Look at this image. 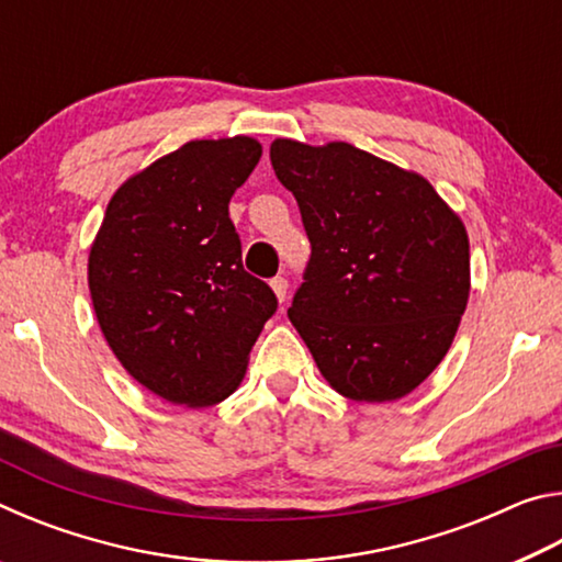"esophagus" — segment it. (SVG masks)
Listing matches in <instances>:
<instances>
[{
  "label": "esophagus",
  "instance_id": "34e87169",
  "mask_svg": "<svg viewBox=\"0 0 562 562\" xmlns=\"http://www.w3.org/2000/svg\"><path fill=\"white\" fill-rule=\"evenodd\" d=\"M270 288L274 290V294H278L280 302L288 300V290H290L288 280H284V278H272V280H270Z\"/></svg>",
  "mask_w": 562,
  "mask_h": 562
}]
</instances>
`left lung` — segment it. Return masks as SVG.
I'll list each match as a JSON object with an SVG mask.
<instances>
[{"label": "left lung", "mask_w": 562, "mask_h": 562, "mask_svg": "<svg viewBox=\"0 0 562 562\" xmlns=\"http://www.w3.org/2000/svg\"><path fill=\"white\" fill-rule=\"evenodd\" d=\"M270 160L312 255L290 322L322 376L355 402H394L446 357L469 302V235L431 183L349 144L278 138Z\"/></svg>", "instance_id": "8db88e82"}]
</instances>
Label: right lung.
<instances>
[{"instance_id":"add662e5","label":"right lung","mask_w":562,"mask_h":562,"mask_svg":"<svg viewBox=\"0 0 562 562\" xmlns=\"http://www.w3.org/2000/svg\"><path fill=\"white\" fill-rule=\"evenodd\" d=\"M262 156L255 138L190 140L128 178L89 255V290L123 369L170 404L231 396L278 297L243 268L231 198Z\"/></svg>"}]
</instances>
